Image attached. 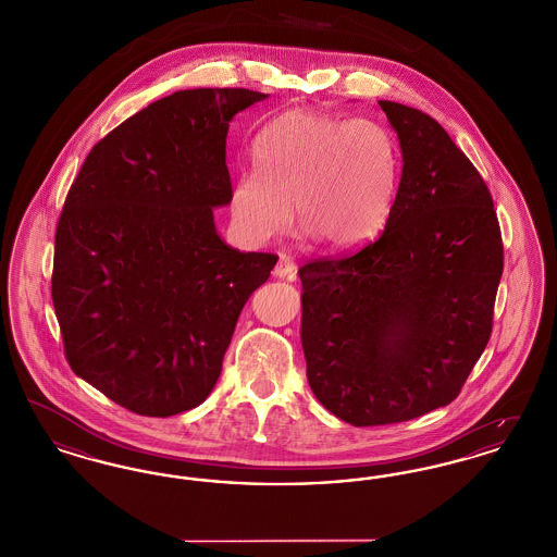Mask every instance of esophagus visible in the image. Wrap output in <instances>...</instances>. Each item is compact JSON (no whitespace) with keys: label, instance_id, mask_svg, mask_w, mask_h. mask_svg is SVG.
Listing matches in <instances>:
<instances>
[{"label":"esophagus","instance_id":"esophagus-1","mask_svg":"<svg viewBox=\"0 0 557 557\" xmlns=\"http://www.w3.org/2000/svg\"><path fill=\"white\" fill-rule=\"evenodd\" d=\"M273 275L280 277V280H284V277L286 280H296V265H294L290 257H286V255L277 257V265L273 269Z\"/></svg>","mask_w":557,"mask_h":557}]
</instances>
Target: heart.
I'll use <instances>...</instances> for the list:
<instances>
[{"instance_id":"heart-1","label":"heart","mask_w":557,"mask_h":557,"mask_svg":"<svg viewBox=\"0 0 557 557\" xmlns=\"http://www.w3.org/2000/svg\"><path fill=\"white\" fill-rule=\"evenodd\" d=\"M259 169L227 191L232 227L250 246L284 236L298 221L330 250H355L384 227L397 194L398 148L373 119L288 110L255 139Z\"/></svg>"}]
</instances>
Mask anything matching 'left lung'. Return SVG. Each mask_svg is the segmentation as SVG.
Returning <instances> with one entry per match:
<instances>
[{
	"mask_svg": "<svg viewBox=\"0 0 557 557\" xmlns=\"http://www.w3.org/2000/svg\"><path fill=\"white\" fill-rule=\"evenodd\" d=\"M400 148L382 236L300 267V341L319 403L384 425L449 405L491 338L504 244L488 187L432 116L380 100Z\"/></svg>",
	"mask_w": 557,
	"mask_h": 557,
	"instance_id": "8db88e82",
	"label": "left lung"
}]
</instances>
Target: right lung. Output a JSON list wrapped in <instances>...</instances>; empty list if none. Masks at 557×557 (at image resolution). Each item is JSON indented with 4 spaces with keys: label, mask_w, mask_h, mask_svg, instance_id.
<instances>
[{
    "label": "right lung",
    "mask_w": 557,
    "mask_h": 557,
    "mask_svg": "<svg viewBox=\"0 0 557 557\" xmlns=\"http://www.w3.org/2000/svg\"><path fill=\"white\" fill-rule=\"evenodd\" d=\"M267 94L184 89L98 141L55 227L52 300L69 366L133 413L169 418L211 395L239 311L275 255L227 246L232 119Z\"/></svg>",
    "instance_id": "add662e5"
}]
</instances>
